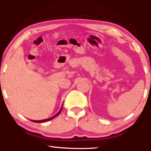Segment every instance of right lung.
I'll use <instances>...</instances> for the list:
<instances>
[{
  "mask_svg": "<svg viewBox=\"0 0 151 151\" xmlns=\"http://www.w3.org/2000/svg\"><path fill=\"white\" fill-rule=\"evenodd\" d=\"M62 109H63V105H62V106H61L60 111H58L57 113L55 114V116L50 117V118H49V119H44V120H40V121H35V120H31V121L32 122H37V123H41V122H47V121H50V120H52V119H53L54 118H55L56 116H57L58 114L60 113L61 111H62Z\"/></svg>",
  "mask_w": 151,
  "mask_h": 151,
  "instance_id": "add662e5",
  "label": "right lung"
}]
</instances>
